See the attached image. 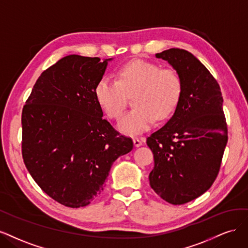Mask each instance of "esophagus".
Segmentation results:
<instances>
[{
	"mask_svg": "<svg viewBox=\"0 0 248 248\" xmlns=\"http://www.w3.org/2000/svg\"><path fill=\"white\" fill-rule=\"evenodd\" d=\"M143 141H144V139L143 138H137V137H135L134 139H133V142H134V145H135V147H140L142 144H143Z\"/></svg>",
	"mask_w": 248,
	"mask_h": 248,
	"instance_id": "1",
	"label": "esophagus"
}]
</instances>
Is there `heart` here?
<instances>
[{
    "label": "heart",
    "instance_id": "b5f03b06",
    "mask_svg": "<svg viewBox=\"0 0 248 248\" xmlns=\"http://www.w3.org/2000/svg\"><path fill=\"white\" fill-rule=\"evenodd\" d=\"M118 80L103 76L94 87L95 100L107 116L118 119L126 105V93L136 92V106L118 123V130L134 135L148 130L155 119L163 121L176 110L183 93L180 76L143 60L126 62L117 72Z\"/></svg>",
    "mask_w": 248,
    "mask_h": 248
}]
</instances>
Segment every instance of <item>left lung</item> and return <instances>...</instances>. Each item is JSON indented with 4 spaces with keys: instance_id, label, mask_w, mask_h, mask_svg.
I'll return each instance as SVG.
<instances>
[{
    "instance_id": "left-lung-1",
    "label": "left lung",
    "mask_w": 248,
    "mask_h": 248,
    "mask_svg": "<svg viewBox=\"0 0 248 248\" xmlns=\"http://www.w3.org/2000/svg\"><path fill=\"white\" fill-rule=\"evenodd\" d=\"M169 62L183 83L182 97L168 123L150 135L154 153L150 186L165 201L181 205L208 190L228 142L220 87L194 54L170 48L155 54Z\"/></svg>"
}]
</instances>
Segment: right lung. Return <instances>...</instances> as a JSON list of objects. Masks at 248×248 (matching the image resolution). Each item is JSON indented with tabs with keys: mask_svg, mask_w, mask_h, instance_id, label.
Listing matches in <instances>:
<instances>
[{
	"mask_svg": "<svg viewBox=\"0 0 248 248\" xmlns=\"http://www.w3.org/2000/svg\"><path fill=\"white\" fill-rule=\"evenodd\" d=\"M112 59L71 54L45 70L22 109V157L55 201L79 208L101 194L111 166L133 141L119 135L95 100L94 87Z\"/></svg>",
	"mask_w": 248,
	"mask_h": 248,
	"instance_id": "right-lung-1",
	"label": "right lung"
}]
</instances>
